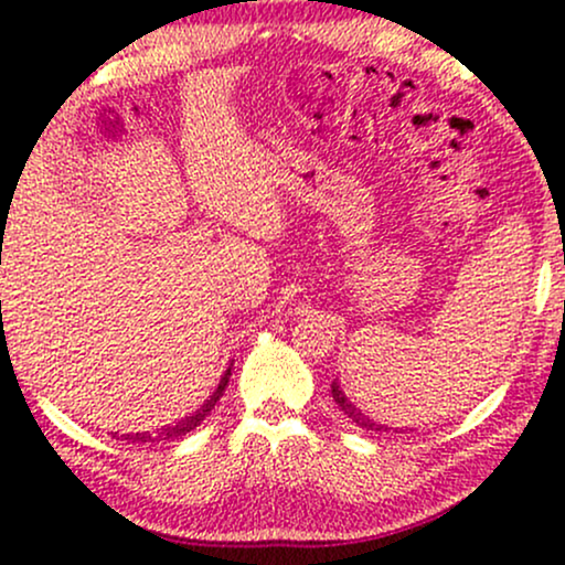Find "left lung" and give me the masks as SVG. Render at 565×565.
Masks as SVG:
<instances>
[{
    "label": "left lung",
    "instance_id": "obj_1",
    "mask_svg": "<svg viewBox=\"0 0 565 565\" xmlns=\"http://www.w3.org/2000/svg\"><path fill=\"white\" fill-rule=\"evenodd\" d=\"M330 392H332V401L338 403V408H341V412L347 414V417L352 419V423H358L360 427H365V430H384V433L392 430V427H387V425H379V423H373L371 417H365V414H362L360 408L354 406L352 401H349V395H347V392H343L341 384H338V379H335V382L330 384Z\"/></svg>",
    "mask_w": 565,
    "mask_h": 565
}]
</instances>
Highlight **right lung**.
Masks as SVG:
<instances>
[{
    "label": "right lung",
    "instance_id": "1",
    "mask_svg": "<svg viewBox=\"0 0 565 565\" xmlns=\"http://www.w3.org/2000/svg\"><path fill=\"white\" fill-rule=\"evenodd\" d=\"M230 376H233V362H230V367L222 373V379H218L216 390H213L211 395H207V401L203 403V406L198 408V412H192V414H189V417L178 419L175 425L162 427V430H157V433H148V430H146V433H135L132 441H146V438H148V441H151V438H159V441H162V438H178V436H186V433H192L194 427L203 423L207 414L213 412V406H216V401L224 395V390H227ZM127 438H129V436H127Z\"/></svg>",
    "mask_w": 565,
    "mask_h": 565
}]
</instances>
